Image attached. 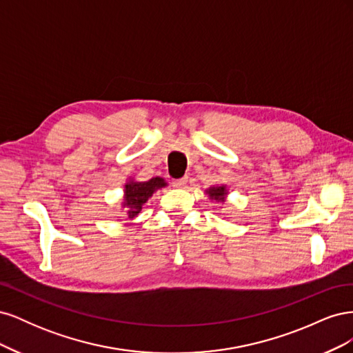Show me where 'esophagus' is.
I'll list each match as a JSON object with an SVG mask.
<instances>
[{
	"label": "esophagus",
	"instance_id": "1",
	"mask_svg": "<svg viewBox=\"0 0 353 353\" xmlns=\"http://www.w3.org/2000/svg\"><path fill=\"white\" fill-rule=\"evenodd\" d=\"M187 181H188L187 176L179 178V179H174V181H172V185H174L175 188H183V187L187 184Z\"/></svg>",
	"mask_w": 353,
	"mask_h": 353
}]
</instances>
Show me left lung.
I'll list each match as a JSON object with an SVG mask.
<instances>
[{
	"mask_svg": "<svg viewBox=\"0 0 353 353\" xmlns=\"http://www.w3.org/2000/svg\"><path fill=\"white\" fill-rule=\"evenodd\" d=\"M208 194L212 197V199H215V200H222L223 201V196H225V188L223 187H219V188H210L209 191H208Z\"/></svg>",
	"mask_w": 353,
	"mask_h": 353,
	"instance_id": "left-lung-1",
	"label": "left lung"
}]
</instances>
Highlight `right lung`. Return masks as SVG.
<instances>
[{"label": "right lung", "instance_id": "1", "mask_svg": "<svg viewBox=\"0 0 353 353\" xmlns=\"http://www.w3.org/2000/svg\"><path fill=\"white\" fill-rule=\"evenodd\" d=\"M165 181L162 178H152L145 183H130L125 185V206L130 208L128 216L135 218L140 213L144 203L153 194L156 188L165 187Z\"/></svg>", "mask_w": 353, "mask_h": 353}]
</instances>
